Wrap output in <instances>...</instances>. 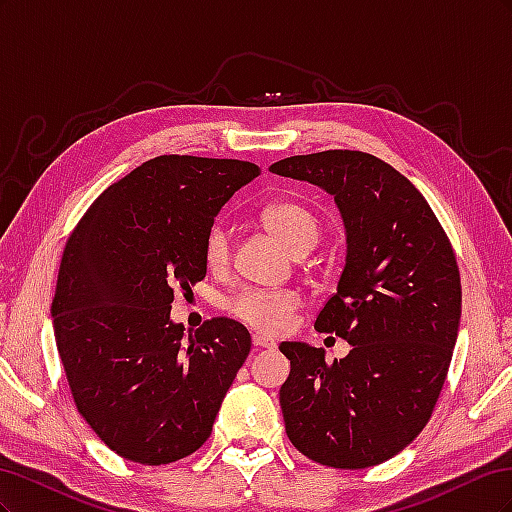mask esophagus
Listing matches in <instances>:
<instances>
[{
  "label": "esophagus",
  "mask_w": 512,
  "mask_h": 512,
  "mask_svg": "<svg viewBox=\"0 0 512 512\" xmlns=\"http://www.w3.org/2000/svg\"><path fill=\"white\" fill-rule=\"evenodd\" d=\"M252 344H254L256 350H260V348H275L273 339L267 337V335H262V333H254L252 335Z\"/></svg>",
  "instance_id": "obj_1"
}]
</instances>
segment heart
<instances>
[{"label":"heart","instance_id":"1","mask_svg":"<svg viewBox=\"0 0 512 512\" xmlns=\"http://www.w3.org/2000/svg\"><path fill=\"white\" fill-rule=\"evenodd\" d=\"M262 222L294 254H307L320 239V220L299 203L280 200L262 211ZM203 258L207 267L222 271L230 262V235L224 222H213L203 239ZM301 305L294 290L243 288L230 299V314L247 327L280 333L292 322V314Z\"/></svg>","mask_w":512,"mask_h":512}]
</instances>
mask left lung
Masks as SVG:
<instances>
[{"label":"left lung","mask_w":512,"mask_h":512,"mask_svg":"<svg viewBox=\"0 0 512 512\" xmlns=\"http://www.w3.org/2000/svg\"><path fill=\"white\" fill-rule=\"evenodd\" d=\"M269 170L329 192L348 243L314 329L352 350L329 365L322 348L280 344L290 361L280 389L286 433L322 466H378L423 431L446 380L461 318L453 245L423 194L371 153L329 149Z\"/></svg>","instance_id":"8db88e82"}]
</instances>
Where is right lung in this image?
<instances>
[{"label": "right lung", "mask_w": 512, "mask_h": 512, "mask_svg": "<svg viewBox=\"0 0 512 512\" xmlns=\"http://www.w3.org/2000/svg\"><path fill=\"white\" fill-rule=\"evenodd\" d=\"M258 175L241 160L153 158L68 237L51 305L59 359L81 416L123 459L162 466L198 451L250 354L241 322L185 331L170 303L173 288L205 280V232Z\"/></svg>", "instance_id": "obj_1"}]
</instances>
